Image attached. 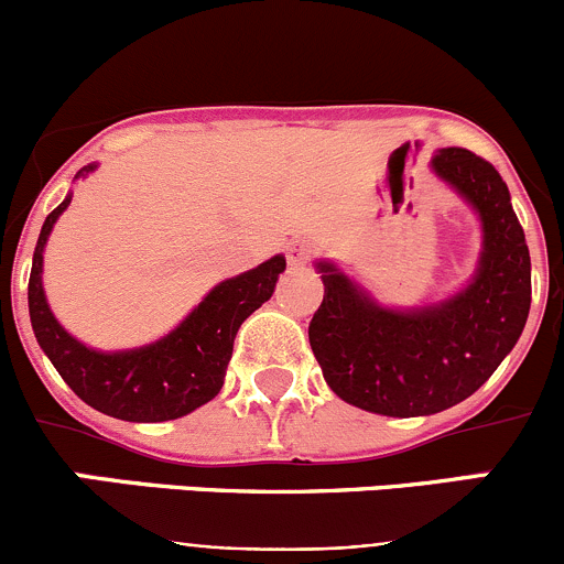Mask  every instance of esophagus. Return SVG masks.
<instances>
[{
	"mask_svg": "<svg viewBox=\"0 0 564 564\" xmlns=\"http://www.w3.org/2000/svg\"><path fill=\"white\" fill-rule=\"evenodd\" d=\"M286 259H289V264H294V267L308 264L311 246H308V242H289V246H286Z\"/></svg>",
	"mask_w": 564,
	"mask_h": 564,
	"instance_id": "1",
	"label": "esophagus"
}]
</instances>
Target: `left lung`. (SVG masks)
<instances>
[{"label":"left lung","mask_w":564,"mask_h":564,"mask_svg":"<svg viewBox=\"0 0 564 564\" xmlns=\"http://www.w3.org/2000/svg\"><path fill=\"white\" fill-rule=\"evenodd\" d=\"M434 169L480 213L486 231L475 281L436 308L373 305L333 264H318L324 300L308 324L329 390L388 417L451 409L488 382L519 340L532 303L529 248L508 185L486 158L447 147Z\"/></svg>","instance_id":"left-lung-1"}]
</instances>
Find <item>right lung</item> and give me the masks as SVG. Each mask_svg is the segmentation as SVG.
I'll return each mask as SVG.
<instances>
[{
    "mask_svg": "<svg viewBox=\"0 0 564 564\" xmlns=\"http://www.w3.org/2000/svg\"><path fill=\"white\" fill-rule=\"evenodd\" d=\"M87 172H93V166H84L76 176ZM67 204L70 198H65L45 218L30 275L32 329L40 349L48 355L67 388L98 412L130 423L176 420L213 401L224 388L237 329L256 308H261V303L272 297L278 275L286 270V259L272 256L256 270L215 286L204 303L158 344L104 355L87 349L59 327L40 283L45 240Z\"/></svg>",
    "mask_w": 564,
    "mask_h": 564,
    "instance_id": "right-lung-1",
    "label": "right lung"
}]
</instances>
